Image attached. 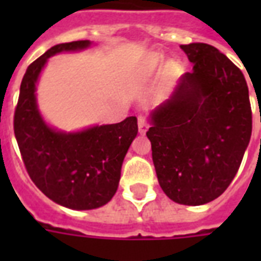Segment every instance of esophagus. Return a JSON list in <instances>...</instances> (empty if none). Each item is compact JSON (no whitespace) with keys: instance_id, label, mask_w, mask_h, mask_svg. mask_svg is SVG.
Segmentation results:
<instances>
[{"instance_id":"esophagus-1","label":"esophagus","mask_w":261,"mask_h":261,"mask_svg":"<svg viewBox=\"0 0 261 261\" xmlns=\"http://www.w3.org/2000/svg\"><path fill=\"white\" fill-rule=\"evenodd\" d=\"M147 128H149V124L146 122V118L145 116H138V130L141 134H146Z\"/></svg>"}]
</instances>
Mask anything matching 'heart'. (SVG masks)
<instances>
[{
	"instance_id": "obj_1",
	"label": "heart",
	"mask_w": 261,
	"mask_h": 261,
	"mask_svg": "<svg viewBox=\"0 0 261 261\" xmlns=\"http://www.w3.org/2000/svg\"><path fill=\"white\" fill-rule=\"evenodd\" d=\"M151 69H153V65H149V66H146V69H143L142 70V74L147 75L151 71Z\"/></svg>"
}]
</instances>
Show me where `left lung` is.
Returning <instances> with one entry per match:
<instances>
[{"label":"left lung","mask_w":261,"mask_h":261,"mask_svg":"<svg viewBox=\"0 0 261 261\" xmlns=\"http://www.w3.org/2000/svg\"><path fill=\"white\" fill-rule=\"evenodd\" d=\"M180 47L194 67L151 111L146 135L165 195L200 206L234 178L251 141L252 111L247 81L226 55L206 43Z\"/></svg>","instance_id":"1"}]
</instances>
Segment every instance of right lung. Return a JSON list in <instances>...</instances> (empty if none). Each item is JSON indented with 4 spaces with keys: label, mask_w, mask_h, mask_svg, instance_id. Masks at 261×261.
<instances>
[{
    "label": "right lung",
    "mask_w": 261,
    "mask_h": 261,
    "mask_svg": "<svg viewBox=\"0 0 261 261\" xmlns=\"http://www.w3.org/2000/svg\"><path fill=\"white\" fill-rule=\"evenodd\" d=\"M93 44L90 40L61 43L31 63L14 112V135L30 177L47 198L70 210H93L114 198L123 160L138 134L135 116L77 131L59 130L43 118L36 87L48 58Z\"/></svg>",
    "instance_id": "obj_1"
}]
</instances>
